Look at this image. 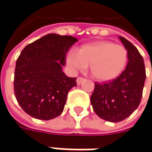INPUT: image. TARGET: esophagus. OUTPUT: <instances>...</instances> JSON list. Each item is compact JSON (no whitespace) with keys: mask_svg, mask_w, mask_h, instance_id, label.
Masks as SVG:
<instances>
[{"mask_svg":"<svg viewBox=\"0 0 152 152\" xmlns=\"http://www.w3.org/2000/svg\"><path fill=\"white\" fill-rule=\"evenodd\" d=\"M83 80H84V78H82V77H79V78L77 79V80H76V81H77V84H78V85H80V84L83 82Z\"/></svg>","mask_w":152,"mask_h":152,"instance_id":"1","label":"esophagus"}]
</instances>
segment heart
<instances>
[{
  "label": "heart",
  "mask_w": 152,
  "mask_h": 152,
  "mask_svg": "<svg viewBox=\"0 0 152 152\" xmlns=\"http://www.w3.org/2000/svg\"><path fill=\"white\" fill-rule=\"evenodd\" d=\"M128 61V50L111 41H96L85 45L78 51L72 50L67 56L68 67L83 71L90 66L91 76L98 81H108L119 76Z\"/></svg>",
  "instance_id": "b5f03b06"
}]
</instances>
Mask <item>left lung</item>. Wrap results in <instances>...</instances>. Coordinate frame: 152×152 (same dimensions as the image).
Here are the masks:
<instances>
[{"instance_id":"1","label":"left lung","mask_w":152,"mask_h":152,"mask_svg":"<svg viewBox=\"0 0 152 152\" xmlns=\"http://www.w3.org/2000/svg\"><path fill=\"white\" fill-rule=\"evenodd\" d=\"M120 40L128 50L125 70L109 83H96L91 105L102 119L117 123L129 117L139 107L145 81V68L137 48L124 37Z\"/></svg>"}]
</instances>
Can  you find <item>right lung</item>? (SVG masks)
<instances>
[{
	"mask_svg": "<svg viewBox=\"0 0 152 152\" xmlns=\"http://www.w3.org/2000/svg\"><path fill=\"white\" fill-rule=\"evenodd\" d=\"M78 39L49 34L28 45L16 61L14 93L23 110L34 118L50 120L62 113L76 78L62 72L66 54Z\"/></svg>",
	"mask_w": 152,
	"mask_h": 152,
	"instance_id": "right-lung-1",
	"label": "right lung"
}]
</instances>
